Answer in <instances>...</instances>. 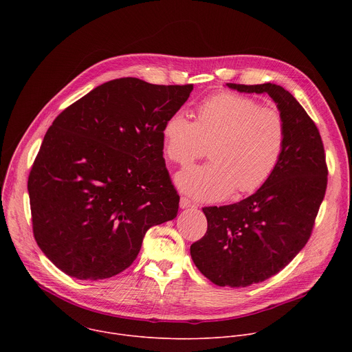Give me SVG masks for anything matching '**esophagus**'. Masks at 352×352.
<instances>
[{
    "label": "esophagus",
    "mask_w": 352,
    "mask_h": 352,
    "mask_svg": "<svg viewBox=\"0 0 352 352\" xmlns=\"http://www.w3.org/2000/svg\"><path fill=\"white\" fill-rule=\"evenodd\" d=\"M190 205H192V202H190V200H189L188 197L182 196V197L179 199V208H181V209H188V208H190Z\"/></svg>",
    "instance_id": "obj_1"
}]
</instances>
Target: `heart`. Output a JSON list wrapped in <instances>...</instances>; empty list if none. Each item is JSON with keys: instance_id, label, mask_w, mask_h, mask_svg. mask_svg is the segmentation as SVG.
<instances>
[{"instance_id": "b5f03b06", "label": "heart", "mask_w": 352, "mask_h": 352, "mask_svg": "<svg viewBox=\"0 0 352 352\" xmlns=\"http://www.w3.org/2000/svg\"><path fill=\"white\" fill-rule=\"evenodd\" d=\"M166 157L188 166L204 156L210 162L181 171L175 181L186 195L202 202L259 190L278 168L287 146L283 114L258 100L221 91L205 98L195 110V121L182 113L163 124Z\"/></svg>"}]
</instances>
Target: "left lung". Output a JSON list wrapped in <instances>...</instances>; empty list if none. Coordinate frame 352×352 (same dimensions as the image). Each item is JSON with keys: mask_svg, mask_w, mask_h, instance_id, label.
Segmentation results:
<instances>
[{"mask_svg": "<svg viewBox=\"0 0 352 352\" xmlns=\"http://www.w3.org/2000/svg\"><path fill=\"white\" fill-rule=\"evenodd\" d=\"M227 86L267 93L287 125V146L273 177L241 202L204 208L208 231L190 245L200 273L216 285L238 288L277 274L307 245L329 171L319 129L288 90L273 83Z\"/></svg>", "mask_w": 352, "mask_h": 352, "instance_id": "1", "label": "left lung"}]
</instances>
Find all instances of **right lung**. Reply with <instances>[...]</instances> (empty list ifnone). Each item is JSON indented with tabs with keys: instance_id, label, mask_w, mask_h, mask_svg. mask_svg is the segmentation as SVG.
I'll use <instances>...</instances> for the list:
<instances>
[{
	"instance_id": "right-lung-1",
	"label": "right lung",
	"mask_w": 352,
	"mask_h": 352,
	"mask_svg": "<svg viewBox=\"0 0 352 352\" xmlns=\"http://www.w3.org/2000/svg\"><path fill=\"white\" fill-rule=\"evenodd\" d=\"M192 89L114 79L48 128L28 190L34 239L61 272L110 278L133 263L150 227L177 217L162 128Z\"/></svg>"
}]
</instances>
